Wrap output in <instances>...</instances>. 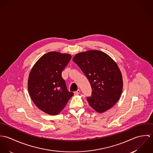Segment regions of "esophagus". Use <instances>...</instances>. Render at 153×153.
Wrapping results in <instances>:
<instances>
[{"label": "esophagus", "instance_id": "34e87169", "mask_svg": "<svg viewBox=\"0 0 153 153\" xmlns=\"http://www.w3.org/2000/svg\"><path fill=\"white\" fill-rule=\"evenodd\" d=\"M80 91H80V90L78 89L76 91H75V92H74V94H76V95H77V94H79L80 93Z\"/></svg>", "mask_w": 153, "mask_h": 153}]
</instances>
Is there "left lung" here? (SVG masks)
I'll list each match as a JSON object with an SVG mask.
<instances>
[{"label":"left lung","instance_id":"left-lung-1","mask_svg":"<svg viewBox=\"0 0 153 153\" xmlns=\"http://www.w3.org/2000/svg\"><path fill=\"white\" fill-rule=\"evenodd\" d=\"M73 61L87 76L92 88L89 105L99 113L112 107L121 95L123 81L115 62L105 53L91 50L77 53Z\"/></svg>","mask_w":153,"mask_h":153}]
</instances>
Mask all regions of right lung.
Returning a JSON list of instances; mask_svg holds the SVG:
<instances>
[{
  "label": "right lung",
  "instance_id": "obj_1",
  "mask_svg": "<svg viewBox=\"0 0 153 153\" xmlns=\"http://www.w3.org/2000/svg\"><path fill=\"white\" fill-rule=\"evenodd\" d=\"M71 58L70 54L50 52L41 56L30 72L29 95L35 105L46 114H58L74 95L67 89L61 75Z\"/></svg>",
  "mask_w": 153,
  "mask_h": 153
}]
</instances>
